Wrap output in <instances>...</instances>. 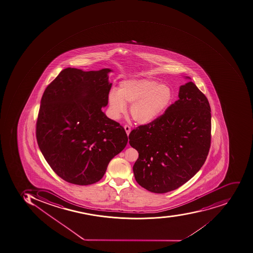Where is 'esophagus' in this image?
Returning <instances> with one entry per match:
<instances>
[{
  "label": "esophagus",
  "mask_w": 253,
  "mask_h": 253,
  "mask_svg": "<svg viewBox=\"0 0 253 253\" xmlns=\"http://www.w3.org/2000/svg\"><path fill=\"white\" fill-rule=\"evenodd\" d=\"M124 127H125V130H126L127 135H129L130 131H131V127H130V126H127V125H126V126H124Z\"/></svg>",
  "instance_id": "obj_1"
}]
</instances>
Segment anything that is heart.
Masks as SVG:
<instances>
[{"label":"heart","instance_id":"obj_1","mask_svg":"<svg viewBox=\"0 0 253 253\" xmlns=\"http://www.w3.org/2000/svg\"><path fill=\"white\" fill-rule=\"evenodd\" d=\"M174 98L168 84L149 79H131L120 84L118 91L112 90L108 96L110 115L119 119L131 104L130 114L139 125H149L167 111Z\"/></svg>","mask_w":253,"mask_h":253}]
</instances>
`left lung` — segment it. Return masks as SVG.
I'll return each mask as SVG.
<instances>
[{
	"mask_svg": "<svg viewBox=\"0 0 253 253\" xmlns=\"http://www.w3.org/2000/svg\"><path fill=\"white\" fill-rule=\"evenodd\" d=\"M179 99L159 119L132 130L129 144L139 158L133 166L138 184L155 193L175 190L205 163L211 141V106L192 81L181 85Z\"/></svg>",
	"mask_w": 253,
	"mask_h": 253,
	"instance_id": "8db88e82",
	"label": "left lung"
}]
</instances>
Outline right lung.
<instances>
[{
  "label": "right lung",
  "instance_id": "1",
  "mask_svg": "<svg viewBox=\"0 0 253 253\" xmlns=\"http://www.w3.org/2000/svg\"><path fill=\"white\" fill-rule=\"evenodd\" d=\"M110 72L67 68L42 97L38 145L56 174L71 184L98 182L127 144L125 128L102 111L112 86Z\"/></svg>",
  "mask_w": 253,
  "mask_h": 253
}]
</instances>
